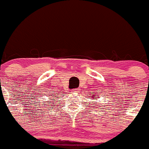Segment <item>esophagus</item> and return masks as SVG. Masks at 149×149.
<instances>
[{
	"label": "esophagus",
	"mask_w": 149,
	"mask_h": 149,
	"mask_svg": "<svg viewBox=\"0 0 149 149\" xmlns=\"http://www.w3.org/2000/svg\"><path fill=\"white\" fill-rule=\"evenodd\" d=\"M76 92H77V89H74L72 90V93H76Z\"/></svg>",
	"instance_id": "obj_1"
}]
</instances>
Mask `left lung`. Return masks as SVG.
I'll return each mask as SVG.
<instances>
[{"mask_svg":"<svg viewBox=\"0 0 149 149\" xmlns=\"http://www.w3.org/2000/svg\"><path fill=\"white\" fill-rule=\"evenodd\" d=\"M95 96H96V95H93V96H91L92 99H94V97H95ZM95 99H96V100H97V98H95Z\"/></svg>","mask_w":149,"mask_h":149,"instance_id":"8db88e82","label":"left lung"}]
</instances>
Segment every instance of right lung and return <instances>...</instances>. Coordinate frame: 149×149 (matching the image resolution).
I'll return each mask as SVG.
<instances>
[{
	"instance_id": "right-lung-1",
	"label": "right lung",
	"mask_w": 149,
	"mask_h": 149,
	"mask_svg": "<svg viewBox=\"0 0 149 149\" xmlns=\"http://www.w3.org/2000/svg\"><path fill=\"white\" fill-rule=\"evenodd\" d=\"M52 95V97L55 98V97H56V95H54V96H53V95ZM57 98H58V97H56V99H57ZM52 100V99H50V100ZM50 102H51V101H50V102H49V103H50Z\"/></svg>"
}]
</instances>
